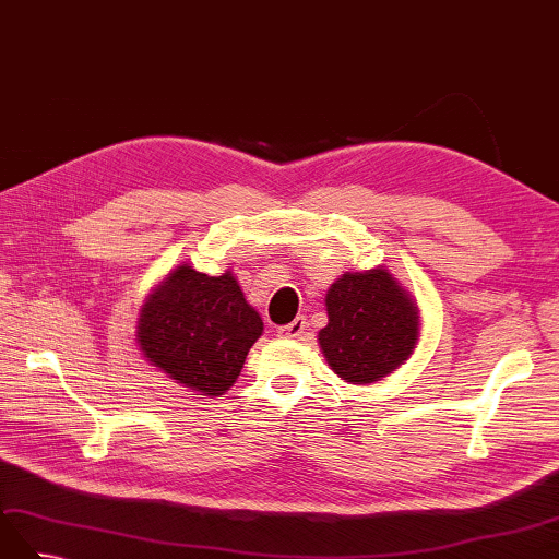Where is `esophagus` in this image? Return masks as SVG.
Masks as SVG:
<instances>
[{
  "mask_svg": "<svg viewBox=\"0 0 559 559\" xmlns=\"http://www.w3.org/2000/svg\"><path fill=\"white\" fill-rule=\"evenodd\" d=\"M307 333V319L305 317H297L290 323H285V326L278 329L281 338H302Z\"/></svg>",
  "mask_w": 559,
  "mask_h": 559,
  "instance_id": "34e87169",
  "label": "esophagus"
}]
</instances>
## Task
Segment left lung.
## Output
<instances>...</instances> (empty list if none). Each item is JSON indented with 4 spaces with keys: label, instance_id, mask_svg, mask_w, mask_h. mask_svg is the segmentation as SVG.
<instances>
[{
    "label": "left lung",
    "instance_id": "left-lung-1",
    "mask_svg": "<svg viewBox=\"0 0 559 559\" xmlns=\"http://www.w3.org/2000/svg\"><path fill=\"white\" fill-rule=\"evenodd\" d=\"M326 314L321 353L355 385L393 373L419 341V307L385 266L343 274L326 293Z\"/></svg>",
    "mask_w": 559,
    "mask_h": 559
}]
</instances>
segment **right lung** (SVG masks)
Masks as SVG:
<instances>
[{"mask_svg":"<svg viewBox=\"0 0 559 559\" xmlns=\"http://www.w3.org/2000/svg\"><path fill=\"white\" fill-rule=\"evenodd\" d=\"M264 331L240 283L176 266L140 309L138 345L152 367L198 395H224Z\"/></svg>","mask_w":559,"mask_h":559,"instance_id":"right-lung-1","label":"right lung"}]
</instances>
